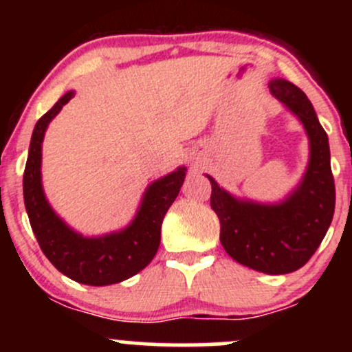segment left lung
Here are the masks:
<instances>
[{"label":"left lung","mask_w":352,"mask_h":352,"mask_svg":"<svg viewBox=\"0 0 352 352\" xmlns=\"http://www.w3.org/2000/svg\"><path fill=\"white\" fill-rule=\"evenodd\" d=\"M272 94L301 120L309 139V162L300 185L280 204H258L212 184L210 205L220 220V241L233 260L266 274H286L308 263L334 215L329 142L305 92L285 79L268 84Z\"/></svg>","instance_id":"left-lung-1"}]
</instances>
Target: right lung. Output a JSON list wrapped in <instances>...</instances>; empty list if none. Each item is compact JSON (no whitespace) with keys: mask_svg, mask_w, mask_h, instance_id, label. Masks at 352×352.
Wrapping results in <instances>:
<instances>
[{"mask_svg":"<svg viewBox=\"0 0 352 352\" xmlns=\"http://www.w3.org/2000/svg\"><path fill=\"white\" fill-rule=\"evenodd\" d=\"M72 98L74 91L66 92L34 125L23 175L24 207L43 253L60 273L82 285H114L134 276L155 256L162 220L179 195L187 168L179 167L148 185L129 227L102 236L79 235L56 215L41 184L44 132Z\"/></svg>","mask_w":352,"mask_h":352,"instance_id":"add662e5","label":"right lung"}]
</instances>
